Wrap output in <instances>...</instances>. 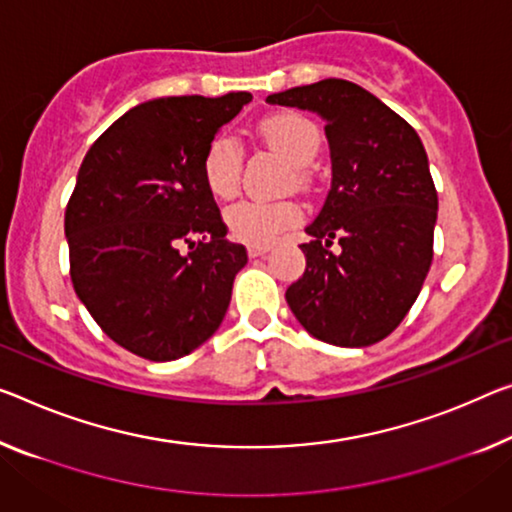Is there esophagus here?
I'll return each mask as SVG.
<instances>
[{
	"mask_svg": "<svg viewBox=\"0 0 512 512\" xmlns=\"http://www.w3.org/2000/svg\"><path fill=\"white\" fill-rule=\"evenodd\" d=\"M267 251H270V245H249V247H247V254H249V258L265 256Z\"/></svg>",
	"mask_w": 512,
	"mask_h": 512,
	"instance_id": "1",
	"label": "esophagus"
}]
</instances>
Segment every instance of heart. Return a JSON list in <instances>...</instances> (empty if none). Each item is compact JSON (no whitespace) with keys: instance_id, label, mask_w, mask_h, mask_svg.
Segmentation results:
<instances>
[{"instance_id":"obj_1","label":"heart","mask_w":512,"mask_h":512,"mask_svg":"<svg viewBox=\"0 0 512 512\" xmlns=\"http://www.w3.org/2000/svg\"><path fill=\"white\" fill-rule=\"evenodd\" d=\"M265 144L279 153L283 160L302 169L313 162L320 148V130L302 114L286 112L270 116L261 123ZM201 174L208 192L217 199H231L240 187L242 148L229 132H219L210 139L201 160ZM297 178L304 180L302 171ZM226 226L235 240L249 245H270L283 231L300 224L302 212L295 203H261L240 201L226 210Z\"/></svg>"}]
</instances>
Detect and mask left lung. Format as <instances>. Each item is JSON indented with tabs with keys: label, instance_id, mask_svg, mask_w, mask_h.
<instances>
[{
	"label": "left lung",
	"instance_id": "1",
	"mask_svg": "<svg viewBox=\"0 0 512 512\" xmlns=\"http://www.w3.org/2000/svg\"><path fill=\"white\" fill-rule=\"evenodd\" d=\"M267 102L318 112L332 155V187L306 226L313 240L300 245L306 270L286 290L290 311L318 341H382L412 309L432 263L437 190L426 148L403 116L348 80L295 86Z\"/></svg>",
	"mask_w": 512,
	"mask_h": 512
}]
</instances>
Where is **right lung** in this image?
Returning a JSON list of instances; mask_svg holds the SVG:
<instances>
[{"label":"right lung","instance_id":"1","mask_svg":"<svg viewBox=\"0 0 512 512\" xmlns=\"http://www.w3.org/2000/svg\"><path fill=\"white\" fill-rule=\"evenodd\" d=\"M249 100L238 91L141 102L84 155L64 222L70 279L132 355L185 357L222 325L247 249L226 240L201 160Z\"/></svg>","mask_w":512,"mask_h":512}]
</instances>
